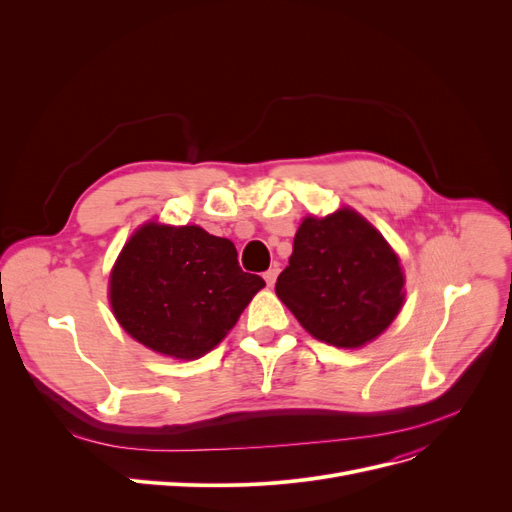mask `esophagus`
I'll list each match as a JSON object with an SVG mask.
<instances>
[{"mask_svg":"<svg viewBox=\"0 0 512 512\" xmlns=\"http://www.w3.org/2000/svg\"><path fill=\"white\" fill-rule=\"evenodd\" d=\"M276 278H278V267H270V270L263 274V280L267 282V286H274Z\"/></svg>","mask_w":512,"mask_h":512,"instance_id":"esophagus-1","label":"esophagus"}]
</instances>
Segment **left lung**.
Here are the masks:
<instances>
[{
	"label": "left lung",
	"instance_id": "obj_1",
	"mask_svg": "<svg viewBox=\"0 0 512 512\" xmlns=\"http://www.w3.org/2000/svg\"><path fill=\"white\" fill-rule=\"evenodd\" d=\"M405 276L382 234L353 209L305 218L276 294L321 342L357 348L380 336L405 299Z\"/></svg>",
	"mask_w": 512,
	"mask_h": 512
}]
</instances>
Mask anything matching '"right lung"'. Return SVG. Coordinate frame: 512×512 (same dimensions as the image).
Instances as JSON below:
<instances>
[{
  "label": "right lung",
  "mask_w": 512,
  "mask_h": 512,
  "mask_svg": "<svg viewBox=\"0 0 512 512\" xmlns=\"http://www.w3.org/2000/svg\"><path fill=\"white\" fill-rule=\"evenodd\" d=\"M265 286L240 270L228 238L199 226H143L110 278L120 326L151 351L195 359L218 344Z\"/></svg>",
  "instance_id": "obj_1"
}]
</instances>
